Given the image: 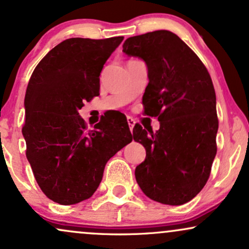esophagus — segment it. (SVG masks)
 <instances>
[{
  "label": "esophagus",
  "mask_w": 249,
  "mask_h": 249,
  "mask_svg": "<svg viewBox=\"0 0 249 249\" xmlns=\"http://www.w3.org/2000/svg\"><path fill=\"white\" fill-rule=\"evenodd\" d=\"M127 124H128V127H130L131 132H132L134 125H136V121H134L133 118H131V117H127Z\"/></svg>",
  "instance_id": "1"
}]
</instances>
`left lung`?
I'll use <instances>...</instances> for the list:
<instances>
[{
	"label": "left lung",
	"instance_id": "1",
	"mask_svg": "<svg viewBox=\"0 0 249 249\" xmlns=\"http://www.w3.org/2000/svg\"><path fill=\"white\" fill-rule=\"evenodd\" d=\"M123 53L146 64L144 111L160 122L156 132L141 125L133 128V139L146 150L134 171L137 182L154 201L186 204L207 182L216 154L219 122L210 73L186 43L168 30L130 37Z\"/></svg>",
	"mask_w": 249,
	"mask_h": 249
}]
</instances>
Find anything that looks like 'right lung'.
<instances>
[{
	"label": "right lung",
	"instance_id": "1",
	"mask_svg": "<svg viewBox=\"0 0 249 249\" xmlns=\"http://www.w3.org/2000/svg\"><path fill=\"white\" fill-rule=\"evenodd\" d=\"M124 37L69 38L37 64L24 98L27 159L43 193L61 205L87 200L111 157L132 142L126 118L108 117L88 131L78 110L99 95V76Z\"/></svg>",
	"mask_w": 249,
	"mask_h": 249
}]
</instances>
